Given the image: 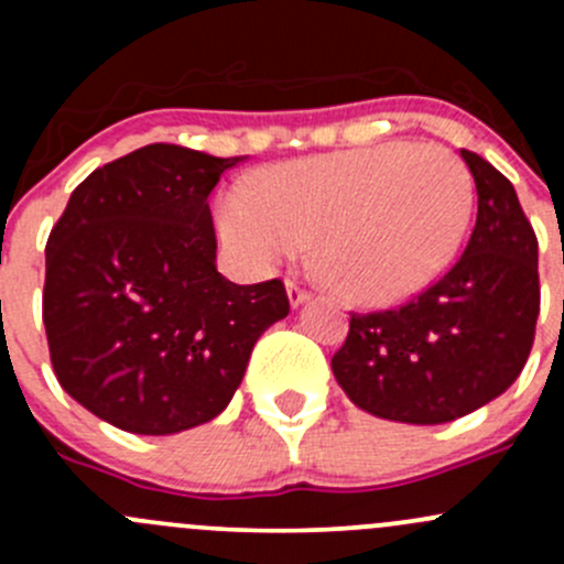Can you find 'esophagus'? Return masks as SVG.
Instances as JSON below:
<instances>
[{
	"label": "esophagus",
	"instance_id": "34e87169",
	"mask_svg": "<svg viewBox=\"0 0 564 564\" xmlns=\"http://www.w3.org/2000/svg\"><path fill=\"white\" fill-rule=\"evenodd\" d=\"M286 294H289V303H292V308H300L303 303H308L311 300V292L308 289H303L300 283H286Z\"/></svg>",
	"mask_w": 564,
	"mask_h": 564
}]
</instances>
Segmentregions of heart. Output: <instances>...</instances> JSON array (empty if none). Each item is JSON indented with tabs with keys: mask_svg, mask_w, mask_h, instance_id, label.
Returning a JSON list of instances; mask_svg holds the SVG:
<instances>
[{
	"mask_svg": "<svg viewBox=\"0 0 564 564\" xmlns=\"http://www.w3.org/2000/svg\"><path fill=\"white\" fill-rule=\"evenodd\" d=\"M471 182L440 144H392L283 163L220 202L224 240L256 272L316 240L329 281L382 305L434 281L464 237Z\"/></svg>",
	"mask_w": 564,
	"mask_h": 564,
	"instance_id": "obj_1",
	"label": "heart"
}]
</instances>
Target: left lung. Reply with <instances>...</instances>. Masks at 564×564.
<instances>
[{
    "instance_id": "1",
    "label": "left lung",
    "mask_w": 564,
    "mask_h": 564,
    "mask_svg": "<svg viewBox=\"0 0 564 564\" xmlns=\"http://www.w3.org/2000/svg\"><path fill=\"white\" fill-rule=\"evenodd\" d=\"M477 220L464 253L412 303L351 314L333 373L349 401L382 420L440 425L502 395L527 366L540 314L538 237L516 187L460 150Z\"/></svg>"
}]
</instances>
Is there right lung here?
Returning <instances> with one entry per match:
<instances>
[{
	"label": "right lung",
	"mask_w": 564,
	"mask_h": 564,
	"mask_svg": "<svg viewBox=\"0 0 564 564\" xmlns=\"http://www.w3.org/2000/svg\"><path fill=\"white\" fill-rule=\"evenodd\" d=\"M242 158L150 144L95 169L45 246L43 324L62 390L130 434L209 423L289 314L278 278L215 267L209 193Z\"/></svg>",
	"instance_id": "obj_1"
}]
</instances>
